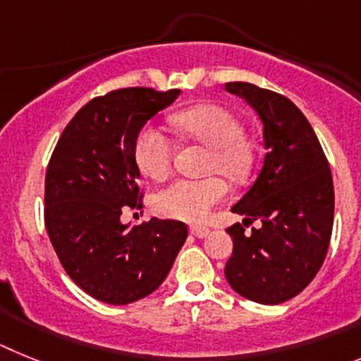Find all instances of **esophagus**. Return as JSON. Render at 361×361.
I'll return each mask as SVG.
<instances>
[{"mask_svg": "<svg viewBox=\"0 0 361 361\" xmlns=\"http://www.w3.org/2000/svg\"><path fill=\"white\" fill-rule=\"evenodd\" d=\"M209 233H211V231L207 227H190V234H192L194 238H200V240L209 236Z\"/></svg>", "mask_w": 361, "mask_h": 361, "instance_id": "esophagus-1", "label": "esophagus"}]
</instances>
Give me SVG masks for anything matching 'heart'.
Listing matches in <instances>:
<instances>
[{
	"instance_id": "1",
	"label": "heart",
	"mask_w": 361,
	"mask_h": 361,
	"mask_svg": "<svg viewBox=\"0 0 361 361\" xmlns=\"http://www.w3.org/2000/svg\"><path fill=\"white\" fill-rule=\"evenodd\" d=\"M174 125L183 136L211 149L209 171H219L234 181H241L252 165V150L241 137V125L231 111L218 105H198L174 116ZM174 143L154 125L140 130L134 143L137 167L152 180L169 176ZM227 183L219 176L205 180H176L159 190L154 198L156 211L167 218L198 224L212 207L227 196Z\"/></svg>"
}]
</instances>
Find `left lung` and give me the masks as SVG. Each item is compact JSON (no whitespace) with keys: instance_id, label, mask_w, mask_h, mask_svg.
Returning <instances> with one entry per match:
<instances>
[{"instance_id":"8db88e82","label":"left lung","mask_w":361,"mask_h":361,"mask_svg":"<svg viewBox=\"0 0 361 361\" xmlns=\"http://www.w3.org/2000/svg\"><path fill=\"white\" fill-rule=\"evenodd\" d=\"M263 125L265 158L258 178L231 209L262 227L227 228L234 241L225 265L228 285L250 302L278 305L311 283L327 256L334 218L331 169L303 112L281 94L245 81L225 83Z\"/></svg>"}]
</instances>
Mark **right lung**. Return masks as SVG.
I'll list each match as a JSON object with an SVG mask.
<instances>
[{
  "label": "right lung",
  "instance_id": "obj_1",
  "mask_svg": "<svg viewBox=\"0 0 361 361\" xmlns=\"http://www.w3.org/2000/svg\"><path fill=\"white\" fill-rule=\"evenodd\" d=\"M181 90L120 89L81 106L59 137L45 178V225L71 280L99 302L127 305L154 293L187 240V225L121 224L140 200L134 143Z\"/></svg>",
  "mask_w": 361,
  "mask_h": 361
}]
</instances>
